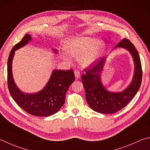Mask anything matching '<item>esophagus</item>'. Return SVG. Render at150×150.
<instances>
[{"label": "esophagus", "mask_w": 150, "mask_h": 150, "mask_svg": "<svg viewBox=\"0 0 150 150\" xmlns=\"http://www.w3.org/2000/svg\"><path fill=\"white\" fill-rule=\"evenodd\" d=\"M74 73H75V78L76 79H78L80 78V73H79V71H77V70H75V71H74Z\"/></svg>", "instance_id": "34e87169"}]
</instances>
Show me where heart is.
I'll return each instance as SVG.
<instances>
[{
	"label": "heart",
	"mask_w": 150,
	"mask_h": 150,
	"mask_svg": "<svg viewBox=\"0 0 150 150\" xmlns=\"http://www.w3.org/2000/svg\"><path fill=\"white\" fill-rule=\"evenodd\" d=\"M103 48L104 43L96 38L77 37L67 44L66 50L61 51L60 56L67 63H71L74 58L81 67H88L98 60Z\"/></svg>",
	"instance_id": "heart-1"
}]
</instances>
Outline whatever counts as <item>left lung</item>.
<instances>
[{
  "instance_id": "8db88e82",
  "label": "left lung",
  "mask_w": 150,
  "mask_h": 150,
  "mask_svg": "<svg viewBox=\"0 0 150 150\" xmlns=\"http://www.w3.org/2000/svg\"><path fill=\"white\" fill-rule=\"evenodd\" d=\"M120 47L130 52L134 64L133 79L125 90L119 92H110L103 84L101 75L107 57L101 58L92 68L86 69V73L82 75L86 101L96 112L101 114L118 112L130 102L140 87L142 71L139 53L133 44L127 39L122 40L114 49Z\"/></svg>"
}]
</instances>
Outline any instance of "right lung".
<instances>
[{
  "mask_svg": "<svg viewBox=\"0 0 150 150\" xmlns=\"http://www.w3.org/2000/svg\"><path fill=\"white\" fill-rule=\"evenodd\" d=\"M31 40L30 35L26 34L11 49L8 60V90L16 103L26 112L36 116H49L57 113L64 104L67 91L75 79L74 73L72 69L53 70L42 90L32 93L23 92L13 80L12 60L15 51L26 45ZM52 51L57 53V50L53 49Z\"/></svg>",
  "mask_w": 150,
  "mask_h": 150,
  "instance_id": "obj_1",
  "label": "right lung"
}]
</instances>
